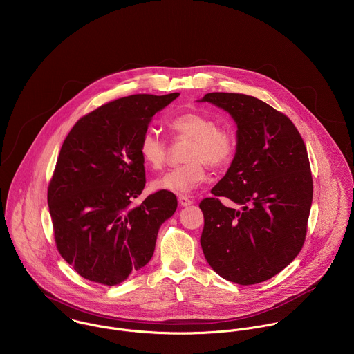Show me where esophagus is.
Masks as SVG:
<instances>
[{
	"mask_svg": "<svg viewBox=\"0 0 354 354\" xmlns=\"http://www.w3.org/2000/svg\"><path fill=\"white\" fill-rule=\"evenodd\" d=\"M178 203H180V205H183V207H187V205H191L194 201H191L188 196H184V195H181V196H178Z\"/></svg>",
	"mask_w": 354,
	"mask_h": 354,
	"instance_id": "esophagus-1",
	"label": "esophagus"
}]
</instances>
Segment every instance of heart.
<instances>
[{
  "mask_svg": "<svg viewBox=\"0 0 354 354\" xmlns=\"http://www.w3.org/2000/svg\"><path fill=\"white\" fill-rule=\"evenodd\" d=\"M167 127L174 140H188L183 150V165H178L153 181V188L178 195L191 194L207 178V167L219 170L227 166L236 151V138L227 128L198 111H187L171 117ZM143 162L160 170L169 155V145L156 131L147 129L139 142Z\"/></svg>",
  "mask_w": 354,
  "mask_h": 354,
  "instance_id": "1",
  "label": "heart"
}]
</instances>
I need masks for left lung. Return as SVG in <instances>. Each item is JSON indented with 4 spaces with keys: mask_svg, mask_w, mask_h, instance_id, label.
Listing matches in <instances>:
<instances>
[{
    "mask_svg": "<svg viewBox=\"0 0 354 354\" xmlns=\"http://www.w3.org/2000/svg\"><path fill=\"white\" fill-rule=\"evenodd\" d=\"M202 101L229 111L239 128L227 173L199 204L203 253L222 278L254 285L282 271L303 248L313 195L308 152L290 118L266 102L233 93H209Z\"/></svg>",
    "mask_w": 354,
    "mask_h": 354,
    "instance_id": "left-lung-1",
    "label": "left lung"
}]
</instances>
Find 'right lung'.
<instances>
[{
	"instance_id": "add662e5",
	"label": "right lung",
	"mask_w": 354,
	"mask_h": 354,
	"mask_svg": "<svg viewBox=\"0 0 354 354\" xmlns=\"http://www.w3.org/2000/svg\"><path fill=\"white\" fill-rule=\"evenodd\" d=\"M178 95L136 94L104 103L65 138L48 204L55 247L80 277L113 286L150 261L177 198L158 191L131 204L146 185L139 142L152 115Z\"/></svg>"
}]
</instances>
